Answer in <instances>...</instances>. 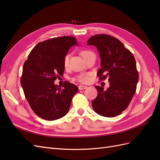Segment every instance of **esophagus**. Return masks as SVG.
I'll use <instances>...</instances> for the list:
<instances>
[{
    "instance_id": "34e87169",
    "label": "esophagus",
    "mask_w": 160,
    "mask_h": 160,
    "mask_svg": "<svg viewBox=\"0 0 160 160\" xmlns=\"http://www.w3.org/2000/svg\"><path fill=\"white\" fill-rule=\"evenodd\" d=\"M79 90H83V89H87V88H88V87L87 86H85V85H79Z\"/></svg>"
}]
</instances>
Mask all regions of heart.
I'll use <instances>...</instances> for the list:
<instances>
[{
	"instance_id": "1",
	"label": "heart",
	"mask_w": 160,
	"mask_h": 160,
	"mask_svg": "<svg viewBox=\"0 0 160 160\" xmlns=\"http://www.w3.org/2000/svg\"><path fill=\"white\" fill-rule=\"evenodd\" d=\"M93 52L91 51H83L81 52V55L83 56V58H85V57H87L88 55H89L91 53H92ZM69 59H70V55L67 54L64 57L63 59V65L65 67H68L69 65ZM91 78L89 75L87 74V75H82L79 76L77 77V80L79 81L81 83H88L89 82Z\"/></svg>"
}]
</instances>
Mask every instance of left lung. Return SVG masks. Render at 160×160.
Instances as JSON below:
<instances>
[{
    "instance_id": "left-lung-1",
    "label": "left lung",
    "mask_w": 160,
    "mask_h": 160,
    "mask_svg": "<svg viewBox=\"0 0 160 160\" xmlns=\"http://www.w3.org/2000/svg\"><path fill=\"white\" fill-rule=\"evenodd\" d=\"M88 45L95 46L101 58L99 80L109 77V88L105 91L95 86L98 96L92 101L95 112L103 117L113 118L128 107L136 91L139 74L132 52L112 36L101 34L91 37Z\"/></svg>"
}]
</instances>
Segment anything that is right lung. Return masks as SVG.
Wrapping results in <instances>:
<instances>
[{
  "instance_id": "1",
  "label": "right lung",
  "mask_w": 160,
  "mask_h": 160,
  "mask_svg": "<svg viewBox=\"0 0 160 160\" xmlns=\"http://www.w3.org/2000/svg\"><path fill=\"white\" fill-rule=\"evenodd\" d=\"M73 45L75 37L64 36L38 42L22 68L21 84L30 107L36 115L48 121L60 119L69 110L77 87L65 81L62 88L55 85L63 75L64 57Z\"/></svg>"
}]
</instances>
